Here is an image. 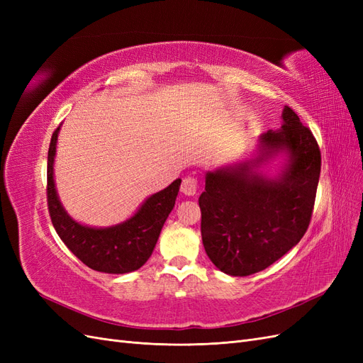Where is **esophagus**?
Returning a JSON list of instances; mask_svg holds the SVG:
<instances>
[{
    "label": "esophagus",
    "instance_id": "obj_1",
    "mask_svg": "<svg viewBox=\"0 0 363 363\" xmlns=\"http://www.w3.org/2000/svg\"><path fill=\"white\" fill-rule=\"evenodd\" d=\"M196 191H199V180L192 177V175L184 177L182 182V192L184 195H195Z\"/></svg>",
    "mask_w": 363,
    "mask_h": 363
}]
</instances>
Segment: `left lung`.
I'll use <instances>...</instances> for the list:
<instances>
[{"mask_svg": "<svg viewBox=\"0 0 363 363\" xmlns=\"http://www.w3.org/2000/svg\"><path fill=\"white\" fill-rule=\"evenodd\" d=\"M281 116L280 130L260 138L262 159L272 151L289 152V167L279 180L251 172L250 163L206 175L199 200L203 245L213 265L230 276L268 268L300 242L311 224L321 151L291 107Z\"/></svg>", "mask_w": 363, "mask_h": 363, "instance_id": "obj_1", "label": "left lung"}]
</instances>
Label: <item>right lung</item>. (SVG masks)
Listing matches in <instances>:
<instances>
[{"mask_svg":"<svg viewBox=\"0 0 363 363\" xmlns=\"http://www.w3.org/2000/svg\"><path fill=\"white\" fill-rule=\"evenodd\" d=\"M59 128L54 130L48 148L47 203L51 223L57 235L86 267L107 274H125L139 269L150 259L160 230L177 199L182 180L172 182L142 204L128 221L108 227L91 228L75 223L67 215L57 199L52 179Z\"/></svg>","mask_w":363,"mask_h":363,"instance_id":"1","label":"right lung"}]
</instances>
